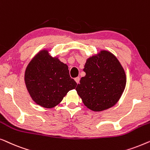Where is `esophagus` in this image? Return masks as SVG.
Instances as JSON below:
<instances>
[{"instance_id": "34e87169", "label": "esophagus", "mask_w": 150, "mask_h": 150, "mask_svg": "<svg viewBox=\"0 0 150 150\" xmlns=\"http://www.w3.org/2000/svg\"><path fill=\"white\" fill-rule=\"evenodd\" d=\"M75 81L76 82V83L77 84H79V82H80V78L79 77H76V78H75Z\"/></svg>"}]
</instances>
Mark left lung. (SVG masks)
<instances>
[{"mask_svg": "<svg viewBox=\"0 0 150 150\" xmlns=\"http://www.w3.org/2000/svg\"><path fill=\"white\" fill-rule=\"evenodd\" d=\"M86 73L76 90L88 108L101 111L114 106L124 91L126 74L112 53L102 50L87 60Z\"/></svg>", "mask_w": 150, "mask_h": 150, "instance_id": "obj_1", "label": "left lung"}]
</instances>
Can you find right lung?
<instances>
[{
    "instance_id": "add662e5",
    "label": "right lung",
    "mask_w": 150,
    "mask_h": 150,
    "mask_svg": "<svg viewBox=\"0 0 150 150\" xmlns=\"http://www.w3.org/2000/svg\"><path fill=\"white\" fill-rule=\"evenodd\" d=\"M24 81L33 101L44 108L54 107L77 83L71 79L68 67L47 50L39 52L28 65Z\"/></svg>"
}]
</instances>
